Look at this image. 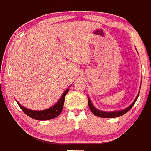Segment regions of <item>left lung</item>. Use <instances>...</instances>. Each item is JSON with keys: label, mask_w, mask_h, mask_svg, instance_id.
I'll return each instance as SVG.
<instances>
[{"label": "left lung", "mask_w": 151, "mask_h": 151, "mask_svg": "<svg viewBox=\"0 0 151 151\" xmlns=\"http://www.w3.org/2000/svg\"><path fill=\"white\" fill-rule=\"evenodd\" d=\"M138 95H139V92H138V95H137V96H136V98L135 99V100L133 101V103L131 104L130 105L129 107H127L126 109H124V110L118 111L105 112V111H102L98 110L97 109H96L94 106H93L92 103H91V100H90V99L89 97H88V104H89L90 110H91V112H92V113L94 114L95 116H96L101 117V118H116V117L121 116H123L124 114L127 113V112L129 111L130 109L132 108L133 106L134 105L135 102L136 101L137 99H138Z\"/></svg>", "instance_id": "left-lung-1"}]
</instances>
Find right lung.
Instances as JSON below:
<instances>
[{"label": "right lung", "instance_id": "add662e5", "mask_svg": "<svg viewBox=\"0 0 151 151\" xmlns=\"http://www.w3.org/2000/svg\"><path fill=\"white\" fill-rule=\"evenodd\" d=\"M69 89H67L65 92L62 93L61 98L59 99V101L55 104V105L52 106V107H50L49 109H47L45 110L42 111H34L31 110V109H28L25 107L22 106V105H20V104L17 101L19 106L20 107V109L23 111V112L26 115H27L28 116L32 118V119H35V120H39V121H45V120H50V119H52L54 118H56L60 115V113L62 112V109H63L64 106V102H65V97L68 92Z\"/></svg>", "mask_w": 151, "mask_h": 151}]
</instances>
